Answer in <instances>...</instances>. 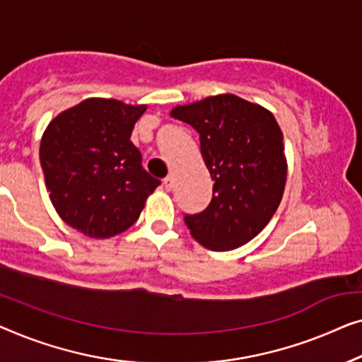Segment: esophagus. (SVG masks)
<instances>
[{"label": "esophagus", "mask_w": 362, "mask_h": 362, "mask_svg": "<svg viewBox=\"0 0 362 362\" xmlns=\"http://www.w3.org/2000/svg\"><path fill=\"white\" fill-rule=\"evenodd\" d=\"M164 187H165V190H174V187H175V179H174V175H169V177H165L164 179Z\"/></svg>", "instance_id": "obj_1"}]
</instances>
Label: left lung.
Here are the masks:
<instances>
[{
    "instance_id": "obj_1",
    "label": "left lung",
    "mask_w": 362,
    "mask_h": 362,
    "mask_svg": "<svg viewBox=\"0 0 362 362\" xmlns=\"http://www.w3.org/2000/svg\"><path fill=\"white\" fill-rule=\"evenodd\" d=\"M170 116L200 134V152L213 183L206 210L183 221L202 246L231 251L256 238L281 205L287 159L271 111L236 95L208 96L175 106Z\"/></svg>"
}]
</instances>
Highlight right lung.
I'll use <instances>...</instances> for the list:
<instances>
[{
    "label": "right lung",
    "instance_id": "right-lung-1",
    "mask_svg": "<svg viewBox=\"0 0 362 362\" xmlns=\"http://www.w3.org/2000/svg\"><path fill=\"white\" fill-rule=\"evenodd\" d=\"M146 105L88 98L50 121L40 139L45 187L59 216L95 239L128 230L160 185L131 142Z\"/></svg>",
    "mask_w": 362,
    "mask_h": 362
}]
</instances>
